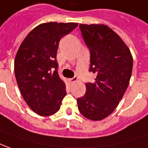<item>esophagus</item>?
Wrapping results in <instances>:
<instances>
[{"mask_svg": "<svg viewBox=\"0 0 148 148\" xmlns=\"http://www.w3.org/2000/svg\"><path fill=\"white\" fill-rule=\"evenodd\" d=\"M77 80H78V78H77L76 76H73L72 78L69 79V81H70L71 83H75V82H76Z\"/></svg>", "mask_w": 148, "mask_h": 148, "instance_id": "esophagus-1", "label": "esophagus"}]
</instances>
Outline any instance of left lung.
<instances>
[{
    "label": "left lung",
    "mask_w": 148,
    "mask_h": 148,
    "mask_svg": "<svg viewBox=\"0 0 148 148\" xmlns=\"http://www.w3.org/2000/svg\"><path fill=\"white\" fill-rule=\"evenodd\" d=\"M79 27L90 52L89 72L97 76L85 84V94L77 98L78 109L88 119L102 120L113 113L127 90L133 59L122 38L106 25Z\"/></svg>",
    "instance_id": "obj_1"
}]
</instances>
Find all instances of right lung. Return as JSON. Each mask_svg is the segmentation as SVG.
I'll return each instance as SVG.
<instances>
[{"label":"right lung","mask_w":148,"mask_h":148,"mask_svg":"<svg viewBox=\"0 0 148 148\" xmlns=\"http://www.w3.org/2000/svg\"><path fill=\"white\" fill-rule=\"evenodd\" d=\"M77 23L48 22L32 29L21 42L14 61V72L25 101L38 114L49 116L60 110L66 95L56 60L60 41Z\"/></svg>","instance_id":"add662e5"}]
</instances>
